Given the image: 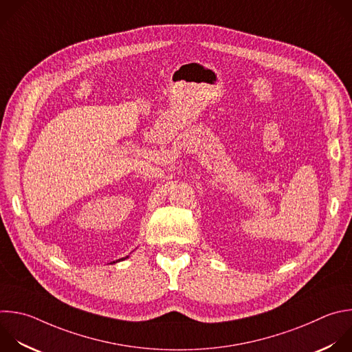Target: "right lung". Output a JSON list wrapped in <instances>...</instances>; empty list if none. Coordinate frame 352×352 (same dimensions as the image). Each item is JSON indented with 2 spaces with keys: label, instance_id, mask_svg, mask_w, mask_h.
Returning a JSON list of instances; mask_svg holds the SVG:
<instances>
[{
  "label": "right lung",
  "instance_id": "right-lung-1",
  "mask_svg": "<svg viewBox=\"0 0 352 352\" xmlns=\"http://www.w3.org/2000/svg\"><path fill=\"white\" fill-rule=\"evenodd\" d=\"M126 258H129V256H127V257H126ZM126 258H124V260H126ZM122 260H123V258H122Z\"/></svg>",
  "mask_w": 352,
  "mask_h": 352
}]
</instances>
